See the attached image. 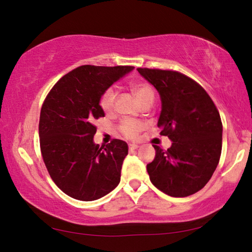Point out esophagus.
Instances as JSON below:
<instances>
[{"instance_id":"obj_1","label":"esophagus","mask_w":252,"mask_h":252,"mask_svg":"<svg viewBox=\"0 0 252 252\" xmlns=\"http://www.w3.org/2000/svg\"><path fill=\"white\" fill-rule=\"evenodd\" d=\"M139 148L138 144H129V150L130 151H133V150H136V149Z\"/></svg>"}]
</instances>
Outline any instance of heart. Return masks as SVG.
I'll return each mask as SVG.
<instances>
[{
  "mask_svg": "<svg viewBox=\"0 0 252 252\" xmlns=\"http://www.w3.org/2000/svg\"><path fill=\"white\" fill-rule=\"evenodd\" d=\"M132 92L140 103L143 104L144 102L153 101L155 97V92L151 85L147 82H133L130 85ZM99 105L101 110L104 113H111L114 110V105H116V92L112 88L106 89V90L102 93V95L99 100ZM146 129V125L141 121L135 120H125L119 125V131L121 132L123 136L127 139H135L136 136L141 131Z\"/></svg>",
  "mask_w": 252,
  "mask_h": 252,
  "instance_id": "b5f03b06",
  "label": "heart"
}]
</instances>
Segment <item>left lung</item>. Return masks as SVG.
<instances>
[{"mask_svg": "<svg viewBox=\"0 0 252 252\" xmlns=\"http://www.w3.org/2000/svg\"><path fill=\"white\" fill-rule=\"evenodd\" d=\"M161 97L158 126L172 141L168 150L153 146L147 165L153 186L171 197H188L207 185L219 163L222 122L207 91L189 76L172 70L138 67Z\"/></svg>", "mask_w": 252, "mask_h": 252, "instance_id": "left-lung-1", "label": "left lung"}]
</instances>
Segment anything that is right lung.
I'll list each match as a JSON object with an SVG mask.
<instances>
[{
    "instance_id": "1",
    "label": "right lung",
    "mask_w": 252,
    "mask_h": 252,
    "mask_svg": "<svg viewBox=\"0 0 252 252\" xmlns=\"http://www.w3.org/2000/svg\"><path fill=\"white\" fill-rule=\"evenodd\" d=\"M132 70L129 65L79 66L54 84L42 104V158L51 179L71 198L93 201L120 182L127 144L113 139L100 148L93 142V122L104 117L99 105L102 93Z\"/></svg>"
}]
</instances>
